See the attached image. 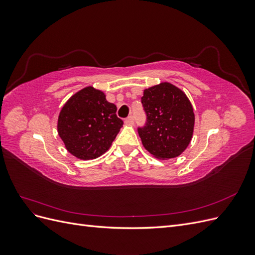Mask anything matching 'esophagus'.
Here are the masks:
<instances>
[{"label":"esophagus","mask_w":255,"mask_h":255,"mask_svg":"<svg viewBox=\"0 0 255 255\" xmlns=\"http://www.w3.org/2000/svg\"><path fill=\"white\" fill-rule=\"evenodd\" d=\"M127 125H128V126H132L133 123H134V117L133 116H128V117L126 119V121H125Z\"/></svg>","instance_id":"34e87169"}]
</instances>
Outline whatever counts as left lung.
I'll return each mask as SVG.
<instances>
[{
    "label": "left lung",
    "mask_w": 255,
    "mask_h": 255,
    "mask_svg": "<svg viewBox=\"0 0 255 255\" xmlns=\"http://www.w3.org/2000/svg\"><path fill=\"white\" fill-rule=\"evenodd\" d=\"M141 103L145 126L138 128L144 149L154 157L170 159L181 155L194 133L195 114L187 96L170 83L144 89Z\"/></svg>",
    "instance_id": "left-lung-1"
}]
</instances>
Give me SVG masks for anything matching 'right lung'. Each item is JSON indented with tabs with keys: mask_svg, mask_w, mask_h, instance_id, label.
<instances>
[{
	"mask_svg": "<svg viewBox=\"0 0 255 255\" xmlns=\"http://www.w3.org/2000/svg\"><path fill=\"white\" fill-rule=\"evenodd\" d=\"M104 92L88 86L76 92L61 109L58 135L66 149L80 159H94L111 148L123 121Z\"/></svg>",
	"mask_w": 255,
	"mask_h": 255,
	"instance_id": "obj_1",
	"label": "right lung"
}]
</instances>
